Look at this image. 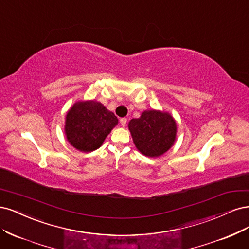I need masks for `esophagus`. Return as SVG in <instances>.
Instances as JSON below:
<instances>
[{
    "mask_svg": "<svg viewBox=\"0 0 249 249\" xmlns=\"http://www.w3.org/2000/svg\"><path fill=\"white\" fill-rule=\"evenodd\" d=\"M120 123H121V126L125 127L126 124H127V119L126 118H121V119H120Z\"/></svg>",
    "mask_w": 249,
    "mask_h": 249,
    "instance_id": "obj_1",
    "label": "esophagus"
}]
</instances>
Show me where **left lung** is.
Listing matches in <instances>:
<instances>
[{"instance_id":"8db88e82","label":"left lung","mask_w":249,"mask_h":249,"mask_svg":"<svg viewBox=\"0 0 249 249\" xmlns=\"http://www.w3.org/2000/svg\"><path fill=\"white\" fill-rule=\"evenodd\" d=\"M133 142L142 154L158 157L175 142L177 124L174 118L164 111L145 110L138 119L128 124Z\"/></svg>"}]
</instances>
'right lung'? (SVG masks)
<instances>
[{"label": "right lung", "mask_w": 249, "mask_h": 249, "mask_svg": "<svg viewBox=\"0 0 249 249\" xmlns=\"http://www.w3.org/2000/svg\"><path fill=\"white\" fill-rule=\"evenodd\" d=\"M118 124V119L95 100L75 102L66 115L65 134L71 146L82 152L98 149Z\"/></svg>", "instance_id": "1"}]
</instances>
